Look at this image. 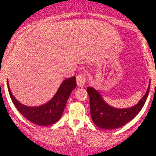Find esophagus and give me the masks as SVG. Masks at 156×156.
<instances>
[{
  "label": "esophagus",
  "mask_w": 156,
  "mask_h": 156,
  "mask_svg": "<svg viewBox=\"0 0 156 156\" xmlns=\"http://www.w3.org/2000/svg\"><path fill=\"white\" fill-rule=\"evenodd\" d=\"M76 82L77 85L78 87H83L85 86V82H86V78L83 75H78L76 77Z\"/></svg>",
  "instance_id": "34e87169"
}]
</instances>
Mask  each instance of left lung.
<instances>
[{
  "mask_svg": "<svg viewBox=\"0 0 156 156\" xmlns=\"http://www.w3.org/2000/svg\"><path fill=\"white\" fill-rule=\"evenodd\" d=\"M150 80L148 88L143 98L135 105L126 108H117L103 100L101 92L94 87H87L89 96L90 113L93 122L99 128L109 130L120 128L133 119L145 103L150 92Z\"/></svg>",
  "mask_w": 156,
  "mask_h": 156,
  "instance_id": "8db88e82",
  "label": "left lung"
}]
</instances>
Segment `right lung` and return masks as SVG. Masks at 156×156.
Returning a JSON list of instances; mask_svg holds the SVG:
<instances>
[{"instance_id": "right-lung-1", "label": "right lung", "mask_w": 156, "mask_h": 156, "mask_svg": "<svg viewBox=\"0 0 156 156\" xmlns=\"http://www.w3.org/2000/svg\"><path fill=\"white\" fill-rule=\"evenodd\" d=\"M9 92L14 105L28 120L40 126H47L56 122L62 117L66 103L71 92L76 89V77L64 80L51 101L39 106H27L17 101L11 92L7 80Z\"/></svg>"}]
</instances>
